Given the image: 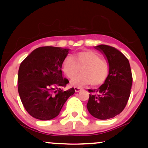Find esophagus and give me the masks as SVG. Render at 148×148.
<instances>
[{"mask_svg": "<svg viewBox=\"0 0 148 148\" xmlns=\"http://www.w3.org/2000/svg\"><path fill=\"white\" fill-rule=\"evenodd\" d=\"M82 90V89L80 88H75V92H79Z\"/></svg>", "mask_w": 148, "mask_h": 148, "instance_id": "34e87169", "label": "esophagus"}]
</instances>
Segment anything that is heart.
Listing matches in <instances>:
<instances>
[{"instance_id":"b5f03b06","label":"heart","mask_w":148,"mask_h":148,"mask_svg":"<svg viewBox=\"0 0 148 148\" xmlns=\"http://www.w3.org/2000/svg\"><path fill=\"white\" fill-rule=\"evenodd\" d=\"M81 69L82 74L75 77ZM62 71L68 78L72 79L71 85L75 88H82L92 84L98 87L108 79L110 66L100 54L92 50H82L73 54L72 58L66 57L62 64Z\"/></svg>"}]
</instances>
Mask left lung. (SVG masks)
Listing matches in <instances>:
<instances>
[{
	"mask_svg": "<svg viewBox=\"0 0 148 148\" xmlns=\"http://www.w3.org/2000/svg\"><path fill=\"white\" fill-rule=\"evenodd\" d=\"M107 58L110 66L106 82L96 90H89L90 98L87 108L91 115L100 120L113 118L126 106L133 83L129 60L114 47L107 45L96 46Z\"/></svg>",
	"mask_w": 148,
	"mask_h": 148,
	"instance_id": "obj_1",
	"label": "left lung"
}]
</instances>
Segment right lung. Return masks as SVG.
<instances>
[{
    "mask_svg": "<svg viewBox=\"0 0 148 148\" xmlns=\"http://www.w3.org/2000/svg\"><path fill=\"white\" fill-rule=\"evenodd\" d=\"M69 49L42 46L32 52L19 66L18 92L26 111L41 121L57 116L74 88L62 90L68 83L63 78L62 64Z\"/></svg>",
    "mask_w": 148,
    "mask_h": 148,
    "instance_id": "obj_1",
    "label": "right lung"
}]
</instances>
